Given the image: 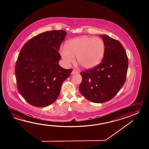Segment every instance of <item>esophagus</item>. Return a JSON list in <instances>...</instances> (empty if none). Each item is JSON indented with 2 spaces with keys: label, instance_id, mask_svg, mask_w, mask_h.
<instances>
[{
  "label": "esophagus",
  "instance_id": "obj_1",
  "mask_svg": "<svg viewBox=\"0 0 149 149\" xmlns=\"http://www.w3.org/2000/svg\"><path fill=\"white\" fill-rule=\"evenodd\" d=\"M78 72L77 71H76V70H73L72 71V72H71V74H76V73H77Z\"/></svg>",
  "mask_w": 149,
  "mask_h": 149
}]
</instances>
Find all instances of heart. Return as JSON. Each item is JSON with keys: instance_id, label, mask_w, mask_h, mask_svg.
Segmentation results:
<instances>
[{"instance_id": "heart-1", "label": "heart", "mask_w": 149, "mask_h": 149, "mask_svg": "<svg viewBox=\"0 0 149 149\" xmlns=\"http://www.w3.org/2000/svg\"><path fill=\"white\" fill-rule=\"evenodd\" d=\"M66 47L60 48V54L67 65L73 63L74 56L77 61L86 69L97 66L103 59L105 45L104 41L98 37L81 36L67 42Z\"/></svg>"}]
</instances>
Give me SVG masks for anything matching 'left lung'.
<instances>
[{"instance_id": "8db88e82", "label": "left lung", "mask_w": 149, "mask_h": 149, "mask_svg": "<svg viewBox=\"0 0 149 149\" xmlns=\"http://www.w3.org/2000/svg\"><path fill=\"white\" fill-rule=\"evenodd\" d=\"M105 45L101 63L80 72L79 91L89 101L102 103L113 98L124 85L128 67L125 49L119 41L101 35Z\"/></svg>"}]
</instances>
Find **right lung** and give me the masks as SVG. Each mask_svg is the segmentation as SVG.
Segmentation results:
<instances>
[{
	"label": "right lung",
	"mask_w": 149,
	"mask_h": 149,
	"mask_svg": "<svg viewBox=\"0 0 149 149\" xmlns=\"http://www.w3.org/2000/svg\"><path fill=\"white\" fill-rule=\"evenodd\" d=\"M67 32L52 30L40 33L23 46L15 72L17 89L30 104L45 107L55 101L64 81L72 69L61 67L58 53Z\"/></svg>",
	"instance_id": "obj_1"
}]
</instances>
